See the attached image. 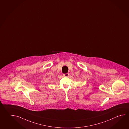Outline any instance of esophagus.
Here are the masks:
<instances>
[{
	"label": "esophagus",
	"mask_w": 129,
	"mask_h": 129,
	"mask_svg": "<svg viewBox=\"0 0 129 129\" xmlns=\"http://www.w3.org/2000/svg\"><path fill=\"white\" fill-rule=\"evenodd\" d=\"M69 73H67V74H63V76L64 77H69Z\"/></svg>",
	"instance_id": "esophagus-1"
}]
</instances>
